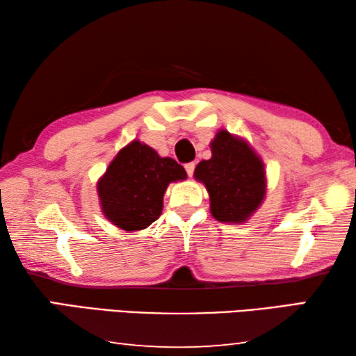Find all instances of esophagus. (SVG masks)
Masks as SVG:
<instances>
[{
    "label": "esophagus",
    "instance_id": "34e87169",
    "mask_svg": "<svg viewBox=\"0 0 356 356\" xmlns=\"http://www.w3.org/2000/svg\"><path fill=\"white\" fill-rule=\"evenodd\" d=\"M195 168H196V163H195V161H190V163H186V165H185V171H186V174H188L190 177L193 176V172H195Z\"/></svg>",
    "mask_w": 356,
    "mask_h": 356
}]
</instances>
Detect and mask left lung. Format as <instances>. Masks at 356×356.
<instances>
[{
	"mask_svg": "<svg viewBox=\"0 0 356 356\" xmlns=\"http://www.w3.org/2000/svg\"><path fill=\"white\" fill-rule=\"evenodd\" d=\"M212 159L202 160L195 177L206 185L210 212L222 222H242L265 195L264 165L248 144L221 130L212 141Z\"/></svg>",
	"mask_w": 356,
	"mask_h": 356,
	"instance_id": "1",
	"label": "left lung"
}]
</instances>
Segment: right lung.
Returning a JSON list of instances; mask_svg holds the SVG:
<instances>
[{
  "label": "right lung",
  "instance_id": "add662e5",
  "mask_svg": "<svg viewBox=\"0 0 356 356\" xmlns=\"http://www.w3.org/2000/svg\"><path fill=\"white\" fill-rule=\"evenodd\" d=\"M186 172L172 159H161L152 147L130 143L116 155L99 180L102 210L124 231H140L159 220L170 182L184 180Z\"/></svg>",
  "mask_w": 356,
  "mask_h": 356
}]
</instances>
